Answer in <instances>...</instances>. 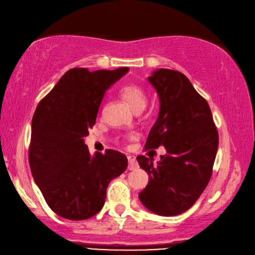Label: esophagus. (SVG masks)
<instances>
[{
	"mask_svg": "<svg viewBox=\"0 0 255 255\" xmlns=\"http://www.w3.org/2000/svg\"><path fill=\"white\" fill-rule=\"evenodd\" d=\"M128 169H129V170H134V169H136L138 167V163H137L136 157L134 155H128Z\"/></svg>",
	"mask_w": 255,
	"mask_h": 255,
	"instance_id": "esophagus-1",
	"label": "esophagus"
}]
</instances>
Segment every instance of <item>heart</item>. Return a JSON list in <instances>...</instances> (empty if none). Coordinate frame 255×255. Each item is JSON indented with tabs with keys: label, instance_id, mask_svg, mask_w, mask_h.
<instances>
[{
	"label": "heart",
	"instance_id": "obj_1",
	"mask_svg": "<svg viewBox=\"0 0 255 255\" xmlns=\"http://www.w3.org/2000/svg\"><path fill=\"white\" fill-rule=\"evenodd\" d=\"M120 95L136 112L143 110L146 101H148L145 91L140 86L134 84L123 86L120 89Z\"/></svg>",
	"mask_w": 255,
	"mask_h": 255
}]
</instances>
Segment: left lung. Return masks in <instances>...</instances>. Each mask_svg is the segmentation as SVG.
Here are the masks:
<instances>
[{"mask_svg":"<svg viewBox=\"0 0 255 255\" xmlns=\"http://www.w3.org/2000/svg\"><path fill=\"white\" fill-rule=\"evenodd\" d=\"M156 89L160 110L144 144L164 145L157 165L138 155L150 181L139 194L142 204L160 216H175L196 203L213 174L219 136L206 100L183 73L158 69L149 78Z\"/></svg>","mask_w":255,"mask_h":255,"instance_id":"obj_1","label":"left lung"}]
</instances>
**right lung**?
<instances>
[{
	"label": "right lung",
	"instance_id": "obj_1",
	"mask_svg": "<svg viewBox=\"0 0 255 255\" xmlns=\"http://www.w3.org/2000/svg\"><path fill=\"white\" fill-rule=\"evenodd\" d=\"M128 70L70 69L36 107L29 167L45 202L60 217L85 220L98 214L110 182L128 167L127 156L116 150L92 157L84 137L96 125L107 88Z\"/></svg>",
	"mask_w": 255,
	"mask_h": 255
}]
</instances>
